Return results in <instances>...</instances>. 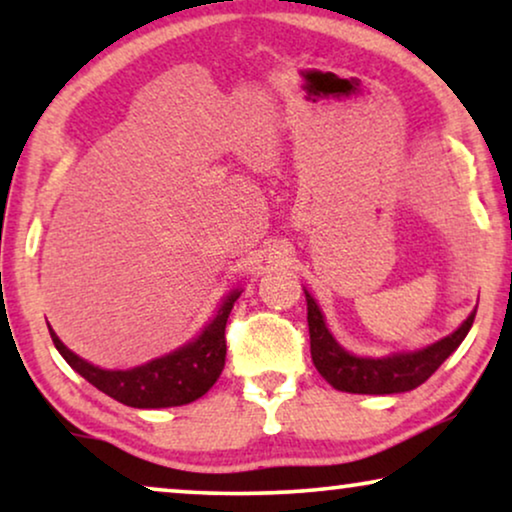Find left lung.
Wrapping results in <instances>:
<instances>
[{
  "label": "left lung",
  "instance_id": "8db88e82",
  "mask_svg": "<svg viewBox=\"0 0 512 512\" xmlns=\"http://www.w3.org/2000/svg\"><path fill=\"white\" fill-rule=\"evenodd\" d=\"M303 291L307 300V326H310V352L314 366L333 389L347 391V394L387 396L417 389L419 384H424L436 373L447 356L457 352V347L471 331L475 310H478V305H475V310L461 321L457 331L445 335L433 345L401 349V352L384 356H361L349 352L333 338L317 300L305 286Z\"/></svg>",
  "mask_w": 512,
  "mask_h": 512
}]
</instances>
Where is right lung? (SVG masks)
<instances>
[{
    "label": "right lung",
    "instance_id": "right-lung-1",
    "mask_svg": "<svg viewBox=\"0 0 512 512\" xmlns=\"http://www.w3.org/2000/svg\"><path fill=\"white\" fill-rule=\"evenodd\" d=\"M240 293V286L230 289L216 307L214 317L202 326L193 340L135 368L95 366L74 354L51 326L48 331L62 359L102 394L139 410L177 408V405L198 401L219 380L226 366V321Z\"/></svg>",
    "mask_w": 512,
    "mask_h": 512
}]
</instances>
